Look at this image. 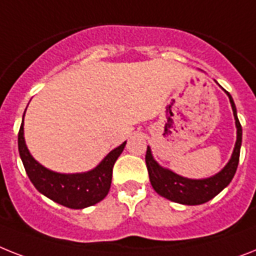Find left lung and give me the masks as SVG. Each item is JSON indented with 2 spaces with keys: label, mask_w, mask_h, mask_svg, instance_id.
Returning <instances> with one entry per match:
<instances>
[{
  "label": "left lung",
  "mask_w": 256,
  "mask_h": 256,
  "mask_svg": "<svg viewBox=\"0 0 256 256\" xmlns=\"http://www.w3.org/2000/svg\"><path fill=\"white\" fill-rule=\"evenodd\" d=\"M229 96L230 104L233 108V115L236 119V126H237V141L234 145V150L232 158L222 170L217 172L213 176L206 179H188L180 175L175 174L168 168H162L153 158L150 148L148 146L145 162H146L149 179H150L152 187L158 195L164 196L166 199L171 200L184 206H199L209 202L214 196L218 195L232 179H233L240 162V152L242 145V126L237 116V108L234 104L232 95L226 92Z\"/></svg>",
  "instance_id": "8db88e82"
}]
</instances>
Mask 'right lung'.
<instances>
[{
	"label": "right lung",
	"mask_w": 256,
	"mask_h": 256,
	"mask_svg": "<svg viewBox=\"0 0 256 256\" xmlns=\"http://www.w3.org/2000/svg\"><path fill=\"white\" fill-rule=\"evenodd\" d=\"M26 112V111H24ZM24 118V115H23ZM23 122L18 133L19 156L35 188L57 204L72 209L92 206L107 196L112 180V168L126 141L110 152L95 168L77 174H61L44 168L30 154L24 141Z\"/></svg>",
	"instance_id": "right-lung-1"
}]
</instances>
